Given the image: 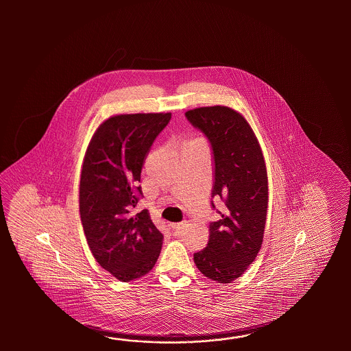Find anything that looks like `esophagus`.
<instances>
[{
  "label": "esophagus",
  "instance_id": "esophagus-1",
  "mask_svg": "<svg viewBox=\"0 0 351 351\" xmlns=\"http://www.w3.org/2000/svg\"><path fill=\"white\" fill-rule=\"evenodd\" d=\"M183 228H184V224L183 223H176L171 226V230H172L174 236H180L183 233Z\"/></svg>",
  "mask_w": 351,
  "mask_h": 351
}]
</instances>
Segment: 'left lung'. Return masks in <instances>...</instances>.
<instances>
[{"mask_svg": "<svg viewBox=\"0 0 351 351\" xmlns=\"http://www.w3.org/2000/svg\"><path fill=\"white\" fill-rule=\"evenodd\" d=\"M188 121L208 139L213 154L212 198L223 202L219 218L209 223L207 247L193 254L206 277L219 284L239 278L261 248L269 186L260 144L245 118L227 106L186 112Z\"/></svg>", "mask_w": 351, "mask_h": 351, "instance_id": "8db88e82", "label": "left lung"}]
</instances>
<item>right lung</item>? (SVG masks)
<instances>
[{"instance_id":"right-lung-1","label":"right lung","mask_w":351,"mask_h":351,"mask_svg":"<svg viewBox=\"0 0 351 351\" xmlns=\"http://www.w3.org/2000/svg\"><path fill=\"white\" fill-rule=\"evenodd\" d=\"M171 112L115 115L97 128L85 153L80 178V217L90 251L99 265L128 282L154 267L163 234L142 198L141 173Z\"/></svg>"}]
</instances>
